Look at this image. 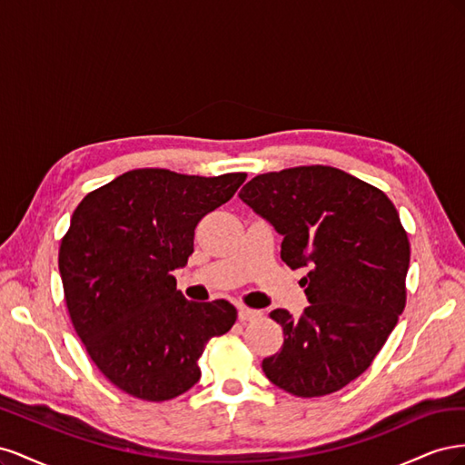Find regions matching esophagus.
<instances>
[{
	"label": "esophagus",
	"instance_id": "esophagus-1",
	"mask_svg": "<svg viewBox=\"0 0 465 465\" xmlns=\"http://www.w3.org/2000/svg\"><path fill=\"white\" fill-rule=\"evenodd\" d=\"M258 316H260V312H258V311H252V308H246V306L238 308V320H241V322L254 320V318H258Z\"/></svg>",
	"mask_w": 465,
	"mask_h": 465
}]
</instances>
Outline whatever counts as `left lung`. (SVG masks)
<instances>
[{"label": "left lung", "mask_w": 465, "mask_h": 465, "mask_svg": "<svg viewBox=\"0 0 465 465\" xmlns=\"http://www.w3.org/2000/svg\"><path fill=\"white\" fill-rule=\"evenodd\" d=\"M283 236L281 260L311 306L270 316L283 347L263 359L272 382L299 398L341 390L371 367L405 308L410 241L384 192L333 166H297L252 178L238 193Z\"/></svg>", "instance_id": "left-lung-1"}]
</instances>
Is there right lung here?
<instances>
[{
  "mask_svg": "<svg viewBox=\"0 0 465 465\" xmlns=\"http://www.w3.org/2000/svg\"><path fill=\"white\" fill-rule=\"evenodd\" d=\"M246 180L137 168L87 193L60 246L74 328L112 384L147 401L198 382L211 337L236 322L229 301L192 302L173 272L188 263L198 223Z\"/></svg>",
  "mask_w": 465,
  "mask_h": 465,
  "instance_id": "add662e5",
  "label": "right lung"
}]
</instances>
